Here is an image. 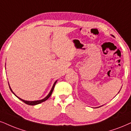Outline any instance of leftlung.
Wrapping results in <instances>:
<instances>
[{
	"label": "left lung",
	"instance_id": "1",
	"mask_svg": "<svg viewBox=\"0 0 131 131\" xmlns=\"http://www.w3.org/2000/svg\"><path fill=\"white\" fill-rule=\"evenodd\" d=\"M112 36H113V37H114V36H112ZM119 92H120V91H119ZM102 106H103V105H102Z\"/></svg>",
	"mask_w": 131,
	"mask_h": 131
}]
</instances>
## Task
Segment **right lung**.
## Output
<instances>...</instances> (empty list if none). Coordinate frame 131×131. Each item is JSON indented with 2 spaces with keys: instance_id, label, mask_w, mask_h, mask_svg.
Instances as JSON below:
<instances>
[{
  "instance_id": "1",
  "label": "right lung",
  "mask_w": 131,
  "mask_h": 131,
  "mask_svg": "<svg viewBox=\"0 0 131 131\" xmlns=\"http://www.w3.org/2000/svg\"><path fill=\"white\" fill-rule=\"evenodd\" d=\"M57 80H56V82H54V83L53 84V86H52V88H51V89L50 92H49V93L48 94L47 96H46V97H45L44 99H42V100H35V101H27V100H23V99H20V97H18V96L16 95V94H15L14 92L13 91V90H12V89H11V88L10 86H9V83H8V85H9V89H10V90L11 91V92H12L14 94V95H15V96H16V97H17L18 99H20V100L22 101V102H24L25 103L27 104V105H32H32H38V104H40V103H41L43 102H45V101H46V100H47V99H49V97H50V96L51 95V94H52V91H53V90H54V86H55V85H56V83H57Z\"/></svg>"
}]
</instances>
